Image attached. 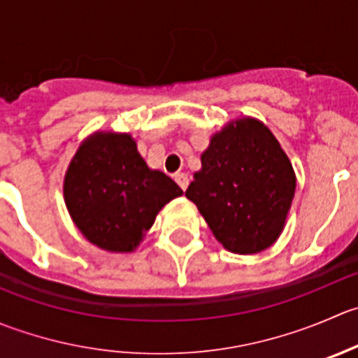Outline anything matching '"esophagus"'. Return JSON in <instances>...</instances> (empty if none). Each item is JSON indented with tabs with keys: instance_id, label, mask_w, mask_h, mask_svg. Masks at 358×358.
<instances>
[{
	"instance_id": "34e87169",
	"label": "esophagus",
	"mask_w": 358,
	"mask_h": 358,
	"mask_svg": "<svg viewBox=\"0 0 358 358\" xmlns=\"http://www.w3.org/2000/svg\"><path fill=\"white\" fill-rule=\"evenodd\" d=\"M175 182L178 183L180 189L187 190V187H189V175H187V173H176Z\"/></svg>"
}]
</instances>
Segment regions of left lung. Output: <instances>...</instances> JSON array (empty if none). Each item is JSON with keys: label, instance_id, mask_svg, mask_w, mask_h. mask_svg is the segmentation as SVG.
I'll return each instance as SVG.
<instances>
[{"label": "left lung", "instance_id": "1", "mask_svg": "<svg viewBox=\"0 0 358 358\" xmlns=\"http://www.w3.org/2000/svg\"><path fill=\"white\" fill-rule=\"evenodd\" d=\"M185 196L229 252L259 253L282 234L296 175L278 140L255 119L215 134Z\"/></svg>", "mask_w": 358, "mask_h": 358}]
</instances>
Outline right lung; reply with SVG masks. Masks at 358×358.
<instances>
[{"label":"right lung","mask_w":358,"mask_h":358,"mask_svg":"<svg viewBox=\"0 0 358 358\" xmlns=\"http://www.w3.org/2000/svg\"><path fill=\"white\" fill-rule=\"evenodd\" d=\"M182 189L148 169L129 134L98 133L80 145L64 178L76 227L108 252H133L166 203Z\"/></svg>","instance_id":"1"}]
</instances>
